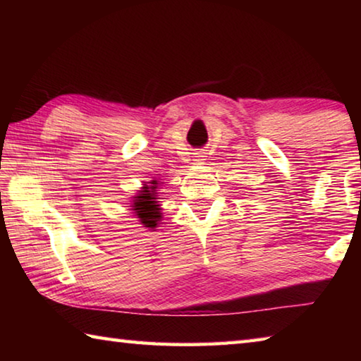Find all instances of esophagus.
<instances>
[{
    "label": "esophagus",
    "instance_id": "1",
    "mask_svg": "<svg viewBox=\"0 0 361 361\" xmlns=\"http://www.w3.org/2000/svg\"><path fill=\"white\" fill-rule=\"evenodd\" d=\"M194 157H195V161H204V157H205V156L202 154V152H195V156H194Z\"/></svg>",
    "mask_w": 361,
    "mask_h": 361
}]
</instances>
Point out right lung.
I'll return each mask as SVG.
<instances>
[{"label":"right lung","mask_w":361,"mask_h":361,"mask_svg":"<svg viewBox=\"0 0 361 361\" xmlns=\"http://www.w3.org/2000/svg\"><path fill=\"white\" fill-rule=\"evenodd\" d=\"M157 181H149V186L145 185L140 189L138 194L133 197V204L130 205L132 210H135V215L145 228L154 229L162 218L161 207L157 205Z\"/></svg>","instance_id":"add662e5"}]
</instances>
